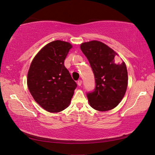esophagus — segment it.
Wrapping results in <instances>:
<instances>
[{
    "label": "esophagus",
    "mask_w": 155,
    "mask_h": 155,
    "mask_svg": "<svg viewBox=\"0 0 155 155\" xmlns=\"http://www.w3.org/2000/svg\"><path fill=\"white\" fill-rule=\"evenodd\" d=\"M82 83H83V81H82V80H78V81H77V84L78 85V86H81V84H82Z\"/></svg>",
    "instance_id": "34e87169"
}]
</instances>
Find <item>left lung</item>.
Returning <instances> with one entry per match:
<instances>
[{"instance_id": "left-lung-1", "label": "left lung", "mask_w": 155, "mask_h": 155, "mask_svg": "<svg viewBox=\"0 0 155 155\" xmlns=\"http://www.w3.org/2000/svg\"><path fill=\"white\" fill-rule=\"evenodd\" d=\"M93 69L96 87L87 94L90 106L98 111L113 109L123 99L128 86L125 62H118V55L103 42L91 41L80 46Z\"/></svg>"}]
</instances>
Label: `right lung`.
<instances>
[{"label":"right lung","instance_id":"1","mask_svg":"<svg viewBox=\"0 0 155 155\" xmlns=\"http://www.w3.org/2000/svg\"><path fill=\"white\" fill-rule=\"evenodd\" d=\"M71 43L52 41L36 54L27 74V86L35 101L50 113H58L71 103L77 83L64 62Z\"/></svg>","mask_w":155,"mask_h":155}]
</instances>
